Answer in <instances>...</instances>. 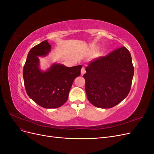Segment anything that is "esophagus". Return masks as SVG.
Masks as SVG:
<instances>
[{"label": "esophagus", "mask_w": 154, "mask_h": 154, "mask_svg": "<svg viewBox=\"0 0 154 154\" xmlns=\"http://www.w3.org/2000/svg\"><path fill=\"white\" fill-rule=\"evenodd\" d=\"M85 73V69L84 67H82L81 69V74L82 75H83Z\"/></svg>", "instance_id": "obj_1"}]
</instances>
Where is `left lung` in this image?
I'll return each mask as SVG.
<instances>
[{
    "mask_svg": "<svg viewBox=\"0 0 154 154\" xmlns=\"http://www.w3.org/2000/svg\"><path fill=\"white\" fill-rule=\"evenodd\" d=\"M85 71V92L93 105L112 108L128 96L134 71L131 54L126 48L92 60Z\"/></svg>",
    "mask_w": 154,
    "mask_h": 154,
    "instance_id": "1",
    "label": "left lung"
}]
</instances>
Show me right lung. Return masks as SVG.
<instances>
[{
  "label": "right lung",
  "instance_id": "obj_1",
  "mask_svg": "<svg viewBox=\"0 0 154 154\" xmlns=\"http://www.w3.org/2000/svg\"><path fill=\"white\" fill-rule=\"evenodd\" d=\"M51 45L44 40L28 53L23 69V78L27 95L42 107L56 109L67 101L73 82L80 75L82 66L66 67L54 63L46 71L40 67L38 57H46Z\"/></svg>",
  "mask_w": 154,
  "mask_h": 154
}]
</instances>
